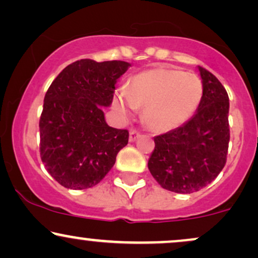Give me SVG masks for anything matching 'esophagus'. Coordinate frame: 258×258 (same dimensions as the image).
<instances>
[{
	"instance_id": "esophagus-1",
	"label": "esophagus",
	"mask_w": 258,
	"mask_h": 258,
	"mask_svg": "<svg viewBox=\"0 0 258 258\" xmlns=\"http://www.w3.org/2000/svg\"><path fill=\"white\" fill-rule=\"evenodd\" d=\"M139 137H141V133L138 131H136V130L130 131V142H136Z\"/></svg>"
}]
</instances>
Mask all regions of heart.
Here are the masks:
<instances>
[{
    "label": "heart",
    "instance_id": "obj_1",
    "mask_svg": "<svg viewBox=\"0 0 258 258\" xmlns=\"http://www.w3.org/2000/svg\"><path fill=\"white\" fill-rule=\"evenodd\" d=\"M203 84L197 76L157 67L132 77L126 91L114 96L113 105L122 117L144 108L143 119L151 131L168 132L190 119L201 103Z\"/></svg>",
    "mask_w": 258,
    "mask_h": 258
}]
</instances>
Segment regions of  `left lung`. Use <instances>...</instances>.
<instances>
[{
	"label": "left lung",
	"mask_w": 258,
	"mask_h": 258,
	"mask_svg": "<svg viewBox=\"0 0 258 258\" xmlns=\"http://www.w3.org/2000/svg\"><path fill=\"white\" fill-rule=\"evenodd\" d=\"M203 96L194 116L154 138L151 175L166 190L192 194L206 187L226 164L229 143V99L219 79L200 67Z\"/></svg>",
	"instance_id": "1"
}]
</instances>
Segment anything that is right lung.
<instances>
[{
	"mask_svg": "<svg viewBox=\"0 0 258 258\" xmlns=\"http://www.w3.org/2000/svg\"><path fill=\"white\" fill-rule=\"evenodd\" d=\"M128 67L125 61L83 58L68 64L49 86L39 119V153L63 187L97 185L128 143V131L108 126L102 111Z\"/></svg>",
	"mask_w": 258,
	"mask_h": 258,
	"instance_id": "right-lung-1",
	"label": "right lung"
}]
</instances>
